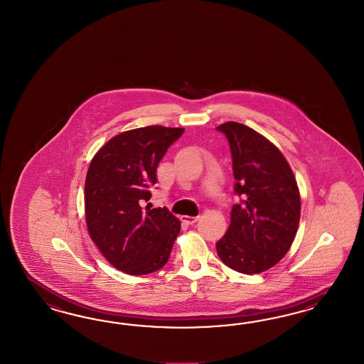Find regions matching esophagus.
<instances>
[{
	"label": "esophagus",
	"mask_w": 364,
	"mask_h": 364,
	"mask_svg": "<svg viewBox=\"0 0 364 364\" xmlns=\"http://www.w3.org/2000/svg\"><path fill=\"white\" fill-rule=\"evenodd\" d=\"M198 220V218H193V216H181V221H183L184 224H187V225L195 224Z\"/></svg>",
	"instance_id": "1"
}]
</instances>
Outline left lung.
<instances>
[{"instance_id": "obj_1", "label": "left lung", "mask_w": 364, "mask_h": 364, "mask_svg": "<svg viewBox=\"0 0 364 364\" xmlns=\"http://www.w3.org/2000/svg\"><path fill=\"white\" fill-rule=\"evenodd\" d=\"M228 139L235 193L228 231L216 242L221 262L245 275L264 272L291 248L300 220L298 183L274 144L239 122L221 124Z\"/></svg>"}]
</instances>
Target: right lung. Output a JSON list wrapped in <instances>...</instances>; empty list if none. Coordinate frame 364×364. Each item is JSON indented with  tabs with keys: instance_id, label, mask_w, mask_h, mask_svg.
Here are the masks:
<instances>
[{
	"instance_id": "1",
	"label": "right lung",
	"mask_w": 364,
	"mask_h": 364,
	"mask_svg": "<svg viewBox=\"0 0 364 364\" xmlns=\"http://www.w3.org/2000/svg\"><path fill=\"white\" fill-rule=\"evenodd\" d=\"M183 128L151 125L120 133L101 146L85 178L89 236L114 268L146 275L166 264L180 221L144 204L157 183L156 168Z\"/></svg>"
}]
</instances>
